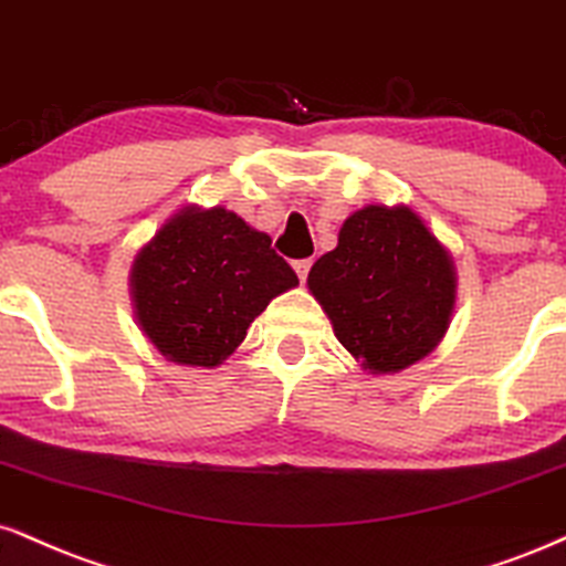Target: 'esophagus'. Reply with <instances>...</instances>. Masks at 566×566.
Here are the masks:
<instances>
[{
    "label": "esophagus",
    "instance_id": "obj_1",
    "mask_svg": "<svg viewBox=\"0 0 566 566\" xmlns=\"http://www.w3.org/2000/svg\"><path fill=\"white\" fill-rule=\"evenodd\" d=\"M292 269H295L297 279L305 282V279H308V271H311V261H308V258H305V261H295V263H292Z\"/></svg>",
    "mask_w": 566,
    "mask_h": 566
}]
</instances>
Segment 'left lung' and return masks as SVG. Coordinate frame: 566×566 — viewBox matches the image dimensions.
<instances>
[{
    "instance_id": "8db88e82",
    "label": "left lung",
    "mask_w": 566,
    "mask_h": 566,
    "mask_svg": "<svg viewBox=\"0 0 566 566\" xmlns=\"http://www.w3.org/2000/svg\"><path fill=\"white\" fill-rule=\"evenodd\" d=\"M308 290L364 369L398 374L446 337L455 265L411 208L366 206L345 218L337 248L313 263Z\"/></svg>"
}]
</instances>
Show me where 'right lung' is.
Listing matches in <instances>:
<instances>
[{"label":"right lung","mask_w":566,"mask_h":566,"mask_svg":"<svg viewBox=\"0 0 566 566\" xmlns=\"http://www.w3.org/2000/svg\"><path fill=\"white\" fill-rule=\"evenodd\" d=\"M134 316L160 356L213 369L240 348L276 295L297 287L271 237L221 206H187L158 229L132 265Z\"/></svg>","instance_id":"obj_1"}]
</instances>
